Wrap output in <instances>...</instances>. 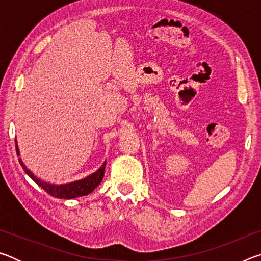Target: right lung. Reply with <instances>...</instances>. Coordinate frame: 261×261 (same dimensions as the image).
Here are the masks:
<instances>
[{
  "label": "right lung",
  "mask_w": 261,
  "mask_h": 261,
  "mask_svg": "<svg viewBox=\"0 0 261 261\" xmlns=\"http://www.w3.org/2000/svg\"><path fill=\"white\" fill-rule=\"evenodd\" d=\"M16 152H17V155L20 156V152L18 148V144H17V140H16ZM19 163L20 166L23 167L25 173L28 174L30 177L39 185V187L45 190L48 194H50V196L55 198H60V199H73V198L87 196V194L93 192L94 190L98 188V185L101 183V180L103 178L105 168L107 161H105L98 170L86 176V177L73 180V182L62 183V184L49 183V182H46V180H42L41 178L37 177V176H35L32 171H31L29 168L24 165V162L21 159H19Z\"/></svg>",
  "instance_id": "obj_1"
}]
</instances>
